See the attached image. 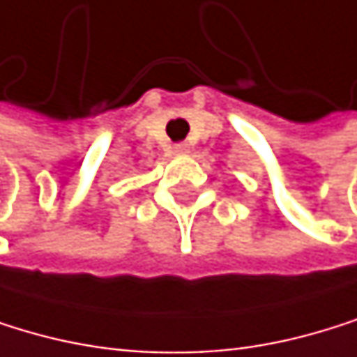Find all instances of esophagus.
<instances>
[{"instance_id":"1","label":"esophagus","mask_w":357,"mask_h":357,"mask_svg":"<svg viewBox=\"0 0 357 357\" xmlns=\"http://www.w3.org/2000/svg\"><path fill=\"white\" fill-rule=\"evenodd\" d=\"M174 151H176V153H181V155H185V153H189V146H187V144H176Z\"/></svg>"}]
</instances>
